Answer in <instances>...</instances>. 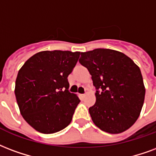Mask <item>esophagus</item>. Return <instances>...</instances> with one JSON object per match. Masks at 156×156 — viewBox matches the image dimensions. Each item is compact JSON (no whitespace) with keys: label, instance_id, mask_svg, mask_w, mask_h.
I'll use <instances>...</instances> for the list:
<instances>
[{"label":"esophagus","instance_id":"1","mask_svg":"<svg viewBox=\"0 0 156 156\" xmlns=\"http://www.w3.org/2000/svg\"><path fill=\"white\" fill-rule=\"evenodd\" d=\"M80 97H81V98H84V97H85V94H80Z\"/></svg>","mask_w":156,"mask_h":156}]
</instances>
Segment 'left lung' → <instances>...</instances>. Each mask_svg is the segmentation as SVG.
<instances>
[{
  "label": "left lung",
  "instance_id": "1",
  "mask_svg": "<svg viewBox=\"0 0 156 156\" xmlns=\"http://www.w3.org/2000/svg\"><path fill=\"white\" fill-rule=\"evenodd\" d=\"M79 62L92 75L96 102L89 108L101 131L122 133L133 126L142 109L146 88L140 69L123 53L96 49L82 52Z\"/></svg>",
  "mask_w": 156,
  "mask_h": 156
}]
</instances>
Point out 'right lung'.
Wrapping results in <instances>:
<instances>
[{
    "label": "right lung",
    "mask_w": 156,
    "mask_h": 156,
    "mask_svg": "<svg viewBox=\"0 0 156 156\" xmlns=\"http://www.w3.org/2000/svg\"><path fill=\"white\" fill-rule=\"evenodd\" d=\"M80 52L41 51L18 72L15 94L20 114L40 133L52 134L70 124L80 100L69 92L68 76Z\"/></svg>",
    "instance_id": "right-lung-1"
}]
</instances>
